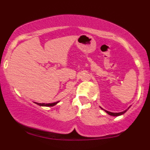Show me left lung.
I'll list each match as a JSON object with an SVG mask.
<instances>
[{
  "label": "left lung",
  "mask_w": 150,
  "mask_h": 150,
  "mask_svg": "<svg viewBox=\"0 0 150 150\" xmlns=\"http://www.w3.org/2000/svg\"><path fill=\"white\" fill-rule=\"evenodd\" d=\"M130 108V106L128 108H127V110H125V111H122V112H119V113H113V112H110V111H105V110H104V109H103V108H101V107H100V108H101V109H103V110H104V111H105V112H106L107 113H108V114H109V115H111V116H121V115H122V114H124V113H126L127 111V110L129 109V108Z\"/></svg>",
  "instance_id": "8db88e82"
}]
</instances>
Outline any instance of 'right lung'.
<instances>
[{
    "instance_id": "obj_1",
    "label": "right lung",
    "mask_w": 150,
    "mask_h": 150,
    "mask_svg": "<svg viewBox=\"0 0 150 150\" xmlns=\"http://www.w3.org/2000/svg\"><path fill=\"white\" fill-rule=\"evenodd\" d=\"M58 102L59 101L55 102V103H37V105H40V106H54V105H56Z\"/></svg>"
}]
</instances>
